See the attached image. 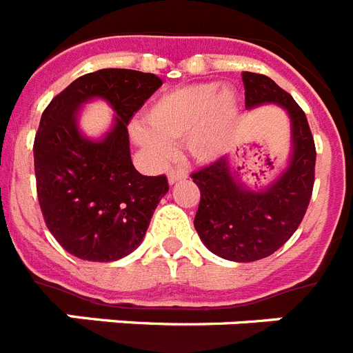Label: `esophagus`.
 Returning <instances> with one entry per match:
<instances>
[{
    "instance_id": "1",
    "label": "esophagus",
    "mask_w": 353,
    "mask_h": 353,
    "mask_svg": "<svg viewBox=\"0 0 353 353\" xmlns=\"http://www.w3.org/2000/svg\"><path fill=\"white\" fill-rule=\"evenodd\" d=\"M185 177H186L185 170H176V168L168 170V183H170V185H174V183H177V181H181V179H185Z\"/></svg>"
}]
</instances>
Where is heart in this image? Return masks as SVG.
Masks as SVG:
<instances>
[{"label": "heart", "instance_id": "heart-1", "mask_svg": "<svg viewBox=\"0 0 353 353\" xmlns=\"http://www.w3.org/2000/svg\"><path fill=\"white\" fill-rule=\"evenodd\" d=\"M145 125L132 127V138L156 161L170 158L174 141L185 140L194 159H217L232 141L236 97L213 82L188 84L163 93L145 111Z\"/></svg>", "mask_w": 353, "mask_h": 353}]
</instances>
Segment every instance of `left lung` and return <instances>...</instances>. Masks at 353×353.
Returning <instances> with one entry per match:
<instances>
[{"label": "left lung", "instance_id": "8db88e82", "mask_svg": "<svg viewBox=\"0 0 353 353\" xmlns=\"http://www.w3.org/2000/svg\"><path fill=\"white\" fill-rule=\"evenodd\" d=\"M242 82L245 108L276 103L291 118L289 165L263 190L248 188L228 158L194 172L192 179L201 190L194 226L221 259L254 262L280 250L300 226L312 197L316 147L307 117L291 94L260 73L244 71Z\"/></svg>", "mask_w": 353, "mask_h": 353}]
</instances>
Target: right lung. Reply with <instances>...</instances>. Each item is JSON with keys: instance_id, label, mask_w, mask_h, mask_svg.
Segmentation results:
<instances>
[{"instance_id": "1", "label": "right lung", "mask_w": 353, "mask_h": 353, "mask_svg": "<svg viewBox=\"0 0 353 353\" xmlns=\"http://www.w3.org/2000/svg\"><path fill=\"white\" fill-rule=\"evenodd\" d=\"M161 84L152 73L108 68L79 77L44 109L34 141L37 197L50 233L77 259L112 262L132 253L168 192L167 176L136 170L127 132ZM93 98L117 112L100 141L78 129V109Z\"/></svg>"}]
</instances>
